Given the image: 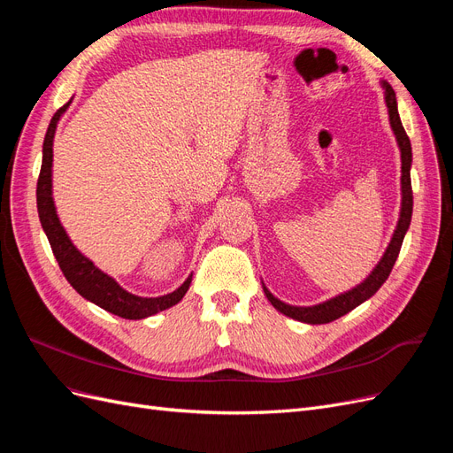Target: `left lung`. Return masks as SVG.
I'll return each mask as SVG.
<instances>
[{"mask_svg":"<svg viewBox=\"0 0 453 453\" xmlns=\"http://www.w3.org/2000/svg\"><path fill=\"white\" fill-rule=\"evenodd\" d=\"M381 87L386 90V104H388V111H389V122H391V128L395 132V138L396 143L401 147V162H403V177H401V183H403V203H401V217H399V223H396V230L391 238L389 248L383 253L381 260L378 263V266L372 270V273L361 283L355 287V289L344 293V295H338L331 300H326L323 304L318 306H289L281 303L276 296H273L266 287L263 285L265 295L266 298L272 303V306L280 310L281 313L289 315V318L296 319V321H303V323H310V325H323V323H331L342 315H346L348 311H351L353 308H357L359 304H363L365 300H368L372 296L380 287L386 283V280L389 278V273L395 266V260L399 257L401 251V245L404 240L406 230L410 226V219H412V205H414V195H412V181H410V166H412V145H410L408 135L403 128V122L399 117V111H396V98H395V90L391 88L389 83L386 81H381Z\"/></svg>","mask_w":453,"mask_h":453,"instance_id":"8db88e82","label":"left lung"}]
</instances>
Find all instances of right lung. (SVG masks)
<instances>
[{
  "label": "right lung",
  "instance_id": "obj_1",
  "mask_svg": "<svg viewBox=\"0 0 453 453\" xmlns=\"http://www.w3.org/2000/svg\"><path fill=\"white\" fill-rule=\"evenodd\" d=\"M67 105H70V102L62 105L50 119V125L47 128L45 142H43V162H41V172L37 180L39 221L49 238L52 253L58 260L62 273L81 296L90 300V303L104 308L109 313L119 315V318L143 319V318H149V315H155L162 310L175 306L188 291V285L193 281V273H190L180 289H175L170 295L157 296V298L135 296L122 289L113 278H109L107 273H104L100 268H96L92 260H88L85 255H81L75 245L72 243V240L67 238L64 226L58 221L57 208H54V202H52V177H50L54 130H57L58 120L67 109Z\"/></svg>",
  "mask_w": 453,
  "mask_h": 453
}]
</instances>
